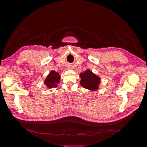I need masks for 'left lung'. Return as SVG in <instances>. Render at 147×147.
<instances>
[{
  "label": "left lung",
  "instance_id": "8db88e82",
  "mask_svg": "<svg viewBox=\"0 0 147 147\" xmlns=\"http://www.w3.org/2000/svg\"><path fill=\"white\" fill-rule=\"evenodd\" d=\"M80 78L82 79L80 84L83 88L91 91L97 90L98 84L100 83V78L90 70L88 69L81 73Z\"/></svg>",
  "mask_w": 147,
  "mask_h": 147
}]
</instances>
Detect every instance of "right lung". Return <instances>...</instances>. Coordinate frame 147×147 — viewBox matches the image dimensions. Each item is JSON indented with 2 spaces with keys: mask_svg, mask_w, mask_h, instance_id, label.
Wrapping results in <instances>:
<instances>
[{
  "mask_svg": "<svg viewBox=\"0 0 147 147\" xmlns=\"http://www.w3.org/2000/svg\"><path fill=\"white\" fill-rule=\"evenodd\" d=\"M59 74L55 71H51L45 80V84L48 88H55L57 86V84L59 82Z\"/></svg>",
  "mask_w": 147,
  "mask_h": 147,
  "instance_id": "1",
  "label": "right lung"
}]
</instances>
